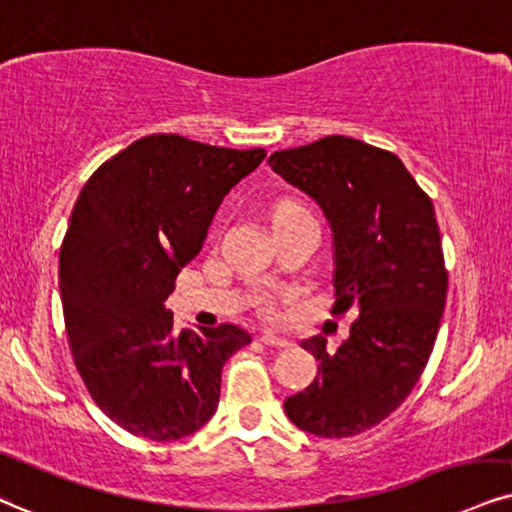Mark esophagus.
Here are the masks:
<instances>
[{
    "label": "esophagus",
    "mask_w": 512,
    "mask_h": 512,
    "mask_svg": "<svg viewBox=\"0 0 512 512\" xmlns=\"http://www.w3.org/2000/svg\"><path fill=\"white\" fill-rule=\"evenodd\" d=\"M261 342L266 344V346H275V349H287V346L292 344V342H289V339H285V337H277L275 332H263V334H261Z\"/></svg>",
    "instance_id": "34e87169"
}]
</instances>
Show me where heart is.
I'll return each mask as SVG.
<instances>
[{"label":"heart","mask_w":512,"mask_h":512,"mask_svg":"<svg viewBox=\"0 0 512 512\" xmlns=\"http://www.w3.org/2000/svg\"><path fill=\"white\" fill-rule=\"evenodd\" d=\"M287 206H294V204H282L280 208H287ZM258 308H261V313H273V311H275L273 299H263L261 304H258Z\"/></svg>","instance_id":"obj_1"}]
</instances>
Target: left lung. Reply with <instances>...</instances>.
<instances>
[{
	"mask_svg": "<svg viewBox=\"0 0 512 512\" xmlns=\"http://www.w3.org/2000/svg\"><path fill=\"white\" fill-rule=\"evenodd\" d=\"M268 166L323 206L334 232L332 313L356 308L349 339H306L318 377L285 401L315 437L380 425L418 384L437 342L449 273L432 199L396 154L344 135L275 151Z\"/></svg>",
	"mask_w": 512,
	"mask_h": 512,
	"instance_id": "8db88e82",
	"label": "left lung"
}]
</instances>
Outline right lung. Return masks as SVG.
Listing matches in <instances>:
<instances>
[{
    "label": "right lung",
    "mask_w": 512,
    "mask_h": 512,
    "mask_svg": "<svg viewBox=\"0 0 512 512\" xmlns=\"http://www.w3.org/2000/svg\"><path fill=\"white\" fill-rule=\"evenodd\" d=\"M263 159L266 149L159 132L80 189L59 251L68 344L94 403L135 437L175 441L204 427L225 361L251 344L227 323L178 332L163 301L199 256L220 201Z\"/></svg>",
    "instance_id": "add662e5"
}]
</instances>
